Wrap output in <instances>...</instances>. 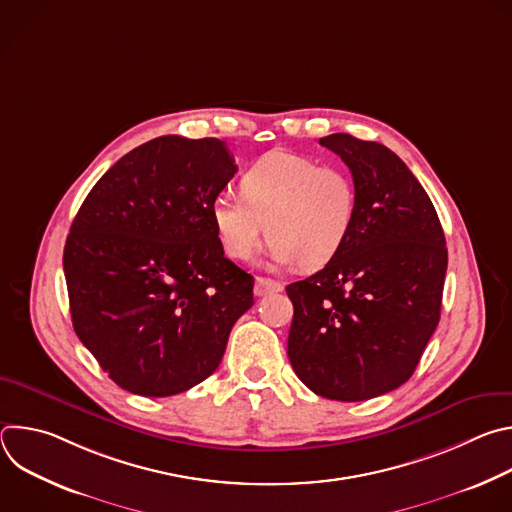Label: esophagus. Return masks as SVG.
<instances>
[{
  "label": "esophagus",
  "instance_id": "esophagus-1",
  "mask_svg": "<svg viewBox=\"0 0 512 512\" xmlns=\"http://www.w3.org/2000/svg\"><path fill=\"white\" fill-rule=\"evenodd\" d=\"M281 289H283V285L279 281H273V279H267V277H257L255 279V296L257 298L277 294V291H281Z\"/></svg>",
  "mask_w": 512,
  "mask_h": 512
}]
</instances>
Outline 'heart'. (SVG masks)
I'll list each match as a JSON object with an SVG mask.
<instances>
[{
    "label": "heart",
    "mask_w": 512,
    "mask_h": 512,
    "mask_svg": "<svg viewBox=\"0 0 512 512\" xmlns=\"http://www.w3.org/2000/svg\"><path fill=\"white\" fill-rule=\"evenodd\" d=\"M241 198L218 194L210 204L214 231L231 259L255 255L267 229L269 257L277 267L318 269L330 263L352 235L358 190L342 166L287 150L257 158L239 182Z\"/></svg>",
    "instance_id": "1"
}]
</instances>
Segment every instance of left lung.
<instances>
[{
    "instance_id": "left-lung-1",
    "label": "left lung",
    "mask_w": 512,
    "mask_h": 512,
    "mask_svg": "<svg viewBox=\"0 0 512 512\" xmlns=\"http://www.w3.org/2000/svg\"><path fill=\"white\" fill-rule=\"evenodd\" d=\"M320 145L348 166L358 214L340 253L285 287L287 356L316 395L364 401L401 387L419 364L440 322L446 237L423 186L383 143L332 133Z\"/></svg>"
}]
</instances>
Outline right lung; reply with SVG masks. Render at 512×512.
<instances>
[{"instance_id": "right-lung-1", "label": "right lung", "mask_w": 512, "mask_h": 512, "mask_svg": "<svg viewBox=\"0 0 512 512\" xmlns=\"http://www.w3.org/2000/svg\"><path fill=\"white\" fill-rule=\"evenodd\" d=\"M235 172L225 141L162 135L109 168L72 221V326L121 389L170 397L202 383L253 306V277L210 216Z\"/></svg>"}]
</instances>
